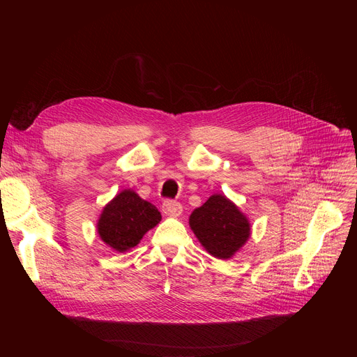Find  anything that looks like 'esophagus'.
Instances as JSON below:
<instances>
[{"mask_svg":"<svg viewBox=\"0 0 357 357\" xmlns=\"http://www.w3.org/2000/svg\"><path fill=\"white\" fill-rule=\"evenodd\" d=\"M162 211H164L167 215H171V218H177V215L181 214L183 211V207L181 204L177 202V201H164V204H162Z\"/></svg>","mask_w":357,"mask_h":357,"instance_id":"34e87169","label":"esophagus"}]
</instances>
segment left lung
Masks as SVG:
<instances>
[{
  "label": "left lung",
  "mask_w": 357,
  "mask_h": 357,
  "mask_svg": "<svg viewBox=\"0 0 357 357\" xmlns=\"http://www.w3.org/2000/svg\"><path fill=\"white\" fill-rule=\"evenodd\" d=\"M189 225L205 250L219 259L232 257L250 236L245 215L223 195H213L193 210Z\"/></svg>",
  "instance_id": "left-lung-1"
}]
</instances>
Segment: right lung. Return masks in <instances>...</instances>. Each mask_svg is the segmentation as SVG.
<instances>
[{
    "label": "right lung",
    "instance_id": "add662e5",
    "mask_svg": "<svg viewBox=\"0 0 357 357\" xmlns=\"http://www.w3.org/2000/svg\"><path fill=\"white\" fill-rule=\"evenodd\" d=\"M159 222L160 213L153 204L142 199L132 190H123L104 207L98 234L116 252H126Z\"/></svg>",
    "mask_w": 357,
    "mask_h": 357
}]
</instances>
